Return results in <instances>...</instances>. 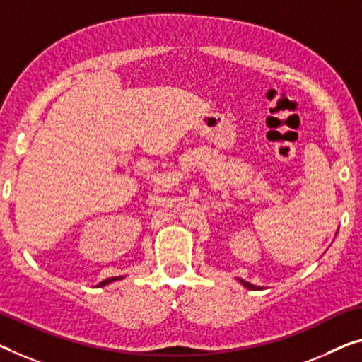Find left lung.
Instances as JSON below:
<instances>
[{
    "label": "left lung",
    "instance_id": "obj_1",
    "mask_svg": "<svg viewBox=\"0 0 362 362\" xmlns=\"http://www.w3.org/2000/svg\"><path fill=\"white\" fill-rule=\"evenodd\" d=\"M239 283L244 286V288H247V289H252V291H260V289H263L262 286H255V284H252V283H249V281H244V279H239Z\"/></svg>",
    "mask_w": 362,
    "mask_h": 362
}]
</instances>
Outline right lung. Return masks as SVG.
Returning <instances> with one entry per match:
<instances>
[{
    "label": "right lung",
    "mask_w": 362,
    "mask_h": 362,
    "mask_svg": "<svg viewBox=\"0 0 362 362\" xmlns=\"http://www.w3.org/2000/svg\"><path fill=\"white\" fill-rule=\"evenodd\" d=\"M118 279H122V276H115V278H107V279H104V281H100L99 284H97L95 288H104V286L110 284V283H113V281H118Z\"/></svg>",
    "instance_id": "obj_1"
}]
</instances>
